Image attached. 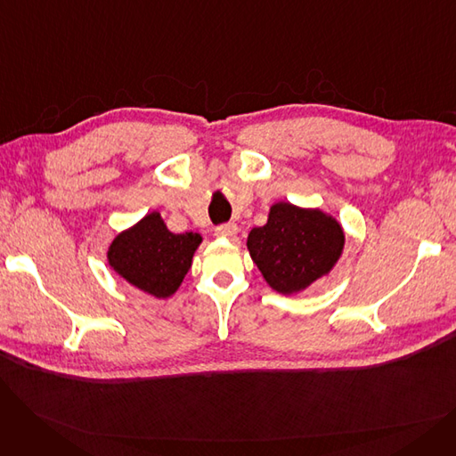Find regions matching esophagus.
I'll return each mask as SVG.
<instances>
[{
	"mask_svg": "<svg viewBox=\"0 0 456 456\" xmlns=\"http://www.w3.org/2000/svg\"><path fill=\"white\" fill-rule=\"evenodd\" d=\"M216 236H222V238H234L238 234V225L236 224H224L216 227Z\"/></svg>",
	"mask_w": 456,
	"mask_h": 456,
	"instance_id": "obj_1",
	"label": "esophagus"
}]
</instances>
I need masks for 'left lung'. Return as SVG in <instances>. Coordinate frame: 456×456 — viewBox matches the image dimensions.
<instances>
[{"label": "left lung", "instance_id": "obj_1", "mask_svg": "<svg viewBox=\"0 0 456 456\" xmlns=\"http://www.w3.org/2000/svg\"><path fill=\"white\" fill-rule=\"evenodd\" d=\"M344 248L340 224L322 210L277 203L268 224L251 229L248 249L266 282L294 294L329 273Z\"/></svg>", "mask_w": 456, "mask_h": 456}]
</instances>
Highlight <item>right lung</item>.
Instances as JSON below:
<instances>
[{"mask_svg":"<svg viewBox=\"0 0 456 456\" xmlns=\"http://www.w3.org/2000/svg\"><path fill=\"white\" fill-rule=\"evenodd\" d=\"M200 244V234L167 231L160 214L151 212L116 236L109 262L116 273L136 289L155 297H167L179 289Z\"/></svg>","mask_w":456,"mask_h":456,"instance_id":"obj_1","label":"right lung"}]
</instances>
